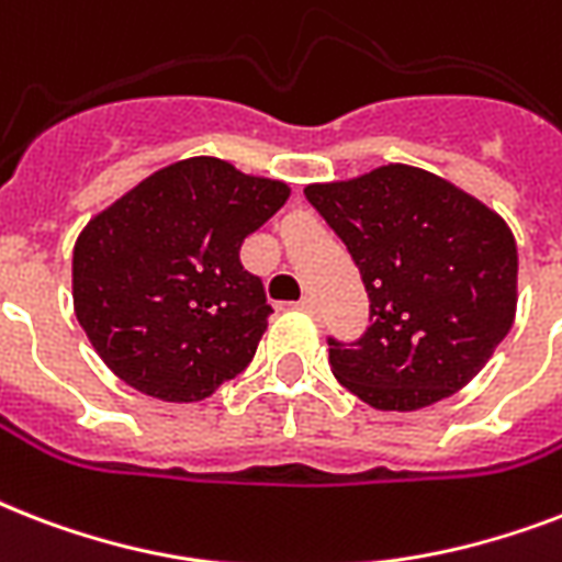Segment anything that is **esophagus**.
Masks as SVG:
<instances>
[{"mask_svg": "<svg viewBox=\"0 0 562 562\" xmlns=\"http://www.w3.org/2000/svg\"><path fill=\"white\" fill-rule=\"evenodd\" d=\"M297 306H300V308H303V312H308V315H315V312H317V300H315V297H312V294H306V297L300 300Z\"/></svg>", "mask_w": 562, "mask_h": 562, "instance_id": "1", "label": "esophagus"}]
</instances>
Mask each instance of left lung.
I'll use <instances>...</instances> for the list:
<instances>
[{
  "label": "left lung",
  "instance_id": "left-lung-1",
  "mask_svg": "<svg viewBox=\"0 0 562 562\" xmlns=\"http://www.w3.org/2000/svg\"><path fill=\"white\" fill-rule=\"evenodd\" d=\"M370 297L356 344L329 338L335 379L379 411H417L470 384L516 317L519 256L496 210L417 166L308 183Z\"/></svg>",
  "mask_w": 562,
  "mask_h": 562
}]
</instances>
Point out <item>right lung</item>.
Segmentation results:
<instances>
[{
	"mask_svg": "<svg viewBox=\"0 0 562 562\" xmlns=\"http://www.w3.org/2000/svg\"><path fill=\"white\" fill-rule=\"evenodd\" d=\"M289 194L189 157L92 215L72 250V306L101 361L162 402H201L236 379L273 312L238 250Z\"/></svg>",
	"mask_w": 562,
	"mask_h": 562,
	"instance_id": "1",
	"label": "right lung"
}]
</instances>
